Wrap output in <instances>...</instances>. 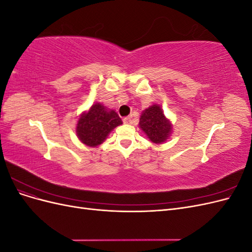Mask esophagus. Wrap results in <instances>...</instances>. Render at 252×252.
I'll return each mask as SVG.
<instances>
[{
  "mask_svg": "<svg viewBox=\"0 0 252 252\" xmlns=\"http://www.w3.org/2000/svg\"><path fill=\"white\" fill-rule=\"evenodd\" d=\"M123 122L125 124H132V118L131 117H126L123 119Z\"/></svg>",
  "mask_w": 252,
  "mask_h": 252,
  "instance_id": "1",
  "label": "esophagus"
}]
</instances>
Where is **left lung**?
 I'll return each mask as SVG.
<instances>
[{"label":"left lung","mask_w":252,"mask_h":252,"mask_svg":"<svg viewBox=\"0 0 252 252\" xmlns=\"http://www.w3.org/2000/svg\"><path fill=\"white\" fill-rule=\"evenodd\" d=\"M139 126L155 144L166 142L172 130L170 121L165 117L161 106L158 104H154L142 112Z\"/></svg>","instance_id":"8db88e82"}]
</instances>
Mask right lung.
Segmentation results:
<instances>
[{"mask_svg":"<svg viewBox=\"0 0 252 252\" xmlns=\"http://www.w3.org/2000/svg\"><path fill=\"white\" fill-rule=\"evenodd\" d=\"M122 124L123 122L116 111L95 103L88 111L81 114L75 131L83 144L96 147L106 140L112 129Z\"/></svg>","mask_w":252,"mask_h":252,"instance_id":"obj_1","label":"right lung"}]
</instances>
